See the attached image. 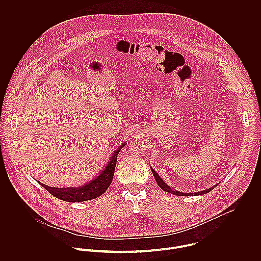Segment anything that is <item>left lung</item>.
<instances>
[{
  "label": "left lung",
  "mask_w": 261,
  "mask_h": 261,
  "mask_svg": "<svg viewBox=\"0 0 261 261\" xmlns=\"http://www.w3.org/2000/svg\"><path fill=\"white\" fill-rule=\"evenodd\" d=\"M150 170H151V172H152V175H153V177H154V179H155L156 184L159 185V187H160L161 189H163L165 192H168V193H171V194H174V195H177V196H198V195H204V194H207V193H209L211 190L214 189V187H212V188H209V189H206V190H203V191H200V192H195V193H182V192H179V191H175V190H173L171 187L168 186V185L162 180V178L159 176L158 173L154 172V170H152L151 168H150Z\"/></svg>",
  "instance_id": "obj_1"
}]
</instances>
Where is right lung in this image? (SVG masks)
Segmentation results:
<instances>
[{
  "mask_svg": "<svg viewBox=\"0 0 261 261\" xmlns=\"http://www.w3.org/2000/svg\"><path fill=\"white\" fill-rule=\"evenodd\" d=\"M126 143H123L119 148L115 149L113 154L109 162V164L106 166L103 171L100 175H98L95 179H93L91 182L86 183L85 185L81 187H70V188H54L49 187L45 184H41V186L45 188L51 195L54 197L66 201V202H83L95 199L99 196H101L112 184L113 175H114V169L116 165L117 154L119 150L125 146Z\"/></svg>",
  "mask_w": 261,
  "mask_h": 261,
  "instance_id": "right-lung-1",
  "label": "right lung"
}]
</instances>
